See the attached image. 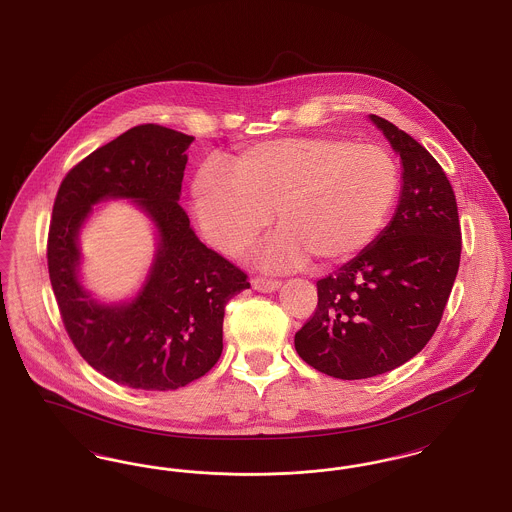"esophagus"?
<instances>
[{
    "label": "esophagus",
    "instance_id": "1",
    "mask_svg": "<svg viewBox=\"0 0 512 512\" xmlns=\"http://www.w3.org/2000/svg\"><path fill=\"white\" fill-rule=\"evenodd\" d=\"M251 286L257 292H274V290L280 288V282L278 280H269V278H253Z\"/></svg>",
    "mask_w": 512,
    "mask_h": 512
}]
</instances>
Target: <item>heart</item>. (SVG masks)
I'll list each match as a JSON object with an SVG mask.
<instances>
[{"mask_svg": "<svg viewBox=\"0 0 512 512\" xmlns=\"http://www.w3.org/2000/svg\"><path fill=\"white\" fill-rule=\"evenodd\" d=\"M398 187V164L379 145L288 137L247 147L230 170L203 164L193 203L205 238L226 255L249 249L276 211L282 230L257 259L290 271L309 257L323 267L356 257L387 224Z\"/></svg>", "mask_w": 512, "mask_h": 512, "instance_id": "1", "label": "heart"}]
</instances>
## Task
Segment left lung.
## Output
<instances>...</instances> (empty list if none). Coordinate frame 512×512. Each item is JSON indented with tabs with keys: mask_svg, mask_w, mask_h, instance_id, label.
Returning <instances> with one entry per match:
<instances>
[{
	"mask_svg": "<svg viewBox=\"0 0 512 512\" xmlns=\"http://www.w3.org/2000/svg\"><path fill=\"white\" fill-rule=\"evenodd\" d=\"M400 156L389 226L317 282L319 303L296 332L301 360L336 379H367L412 360L429 342L460 265V222L439 162L389 120L369 116Z\"/></svg>",
	"mask_w": 512,
	"mask_h": 512,
	"instance_id": "1",
	"label": "left lung"
}]
</instances>
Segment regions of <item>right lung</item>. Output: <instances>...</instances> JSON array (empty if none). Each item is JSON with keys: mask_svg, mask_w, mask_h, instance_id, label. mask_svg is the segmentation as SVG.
Returning <instances> with one entry per match:
<instances>
[{"mask_svg": "<svg viewBox=\"0 0 512 512\" xmlns=\"http://www.w3.org/2000/svg\"><path fill=\"white\" fill-rule=\"evenodd\" d=\"M195 137L137 125L96 149L61 181L48 236V271L61 319L83 360L118 385L176 391L211 371L222 354L226 303L247 276L209 249L180 207ZM131 200L152 222L157 249L140 290L104 302L82 284L78 236L104 200Z\"/></svg>", "mask_w": 512, "mask_h": 512, "instance_id": "1", "label": "right lung"}]
</instances>
